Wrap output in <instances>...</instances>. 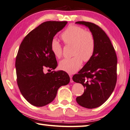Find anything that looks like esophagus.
Instances as JSON below:
<instances>
[{"mask_svg": "<svg viewBox=\"0 0 130 130\" xmlns=\"http://www.w3.org/2000/svg\"><path fill=\"white\" fill-rule=\"evenodd\" d=\"M69 76H70V82H73L74 81H73V79H72V75L71 74H69Z\"/></svg>", "mask_w": 130, "mask_h": 130, "instance_id": "34e87169", "label": "esophagus"}]
</instances>
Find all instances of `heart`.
<instances>
[{"label":"heart","mask_w":130,"mask_h":130,"mask_svg":"<svg viewBox=\"0 0 130 130\" xmlns=\"http://www.w3.org/2000/svg\"><path fill=\"white\" fill-rule=\"evenodd\" d=\"M60 37L66 45L73 46L72 55L74 56L60 61L59 68L69 73H74L81 66L83 60L87 62L92 58L95 49L94 36L82 27L70 25L61 33ZM51 50L57 58L62 56V46L56 39L51 41Z\"/></svg>","instance_id":"heart-1"}]
</instances>
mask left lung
<instances>
[{"label":"left lung","mask_w":130,"mask_h":130,"mask_svg":"<svg viewBox=\"0 0 130 130\" xmlns=\"http://www.w3.org/2000/svg\"><path fill=\"white\" fill-rule=\"evenodd\" d=\"M76 23L88 27L94 36V54L84 67L73 76V80L81 84L84 93L76 101L82 107L93 109L101 106L113 92L117 81V56L109 37L94 23L78 21Z\"/></svg>","instance_id":"left-lung-1"}]
</instances>
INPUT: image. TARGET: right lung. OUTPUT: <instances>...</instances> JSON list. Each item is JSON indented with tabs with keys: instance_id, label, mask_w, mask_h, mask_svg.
I'll list each match as a JSON object with an SVG mask.
<instances>
[{
	"instance_id": "obj_1",
	"label": "right lung",
	"mask_w": 130,
	"mask_h": 130,
	"mask_svg": "<svg viewBox=\"0 0 130 130\" xmlns=\"http://www.w3.org/2000/svg\"><path fill=\"white\" fill-rule=\"evenodd\" d=\"M67 23H42L25 36L19 48L15 60L17 84L23 97L36 107L51 103L58 89L70 82V76L65 71L44 73L46 69L54 70L57 66L51 43Z\"/></svg>"
}]
</instances>
